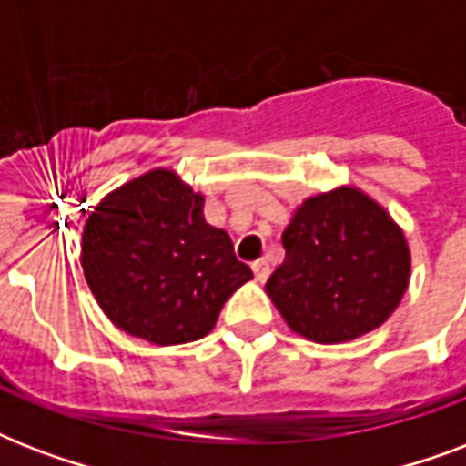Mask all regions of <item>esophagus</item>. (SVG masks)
Masks as SVG:
<instances>
[{"instance_id":"esophagus-1","label":"esophagus","mask_w":466,"mask_h":466,"mask_svg":"<svg viewBox=\"0 0 466 466\" xmlns=\"http://www.w3.org/2000/svg\"><path fill=\"white\" fill-rule=\"evenodd\" d=\"M251 268H254V276H256V280H258V283H263V280H266V278H268V273H270L268 261H263V258H261V261H256Z\"/></svg>"}]
</instances>
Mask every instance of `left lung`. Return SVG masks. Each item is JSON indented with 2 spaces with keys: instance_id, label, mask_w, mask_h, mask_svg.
Here are the masks:
<instances>
[{
  "instance_id": "8db88e82",
  "label": "left lung",
  "mask_w": 466,
  "mask_h": 466,
  "mask_svg": "<svg viewBox=\"0 0 466 466\" xmlns=\"http://www.w3.org/2000/svg\"><path fill=\"white\" fill-rule=\"evenodd\" d=\"M283 248L266 292L292 331L317 343L353 340L384 324L409 285L404 234L355 188L307 198Z\"/></svg>"
}]
</instances>
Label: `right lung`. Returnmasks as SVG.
I'll use <instances>...</instances> for the list:
<instances>
[{
    "instance_id": "right-lung-1",
    "label": "right lung",
    "mask_w": 466,
    "mask_h": 466,
    "mask_svg": "<svg viewBox=\"0 0 466 466\" xmlns=\"http://www.w3.org/2000/svg\"><path fill=\"white\" fill-rule=\"evenodd\" d=\"M203 196L157 168L113 190L91 212L82 268L113 324L157 346L212 331L219 309L254 278L225 229L203 218Z\"/></svg>"
}]
</instances>
